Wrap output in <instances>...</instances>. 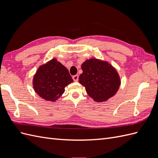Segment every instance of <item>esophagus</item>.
<instances>
[{
	"label": "esophagus",
	"mask_w": 158,
	"mask_h": 158,
	"mask_svg": "<svg viewBox=\"0 0 158 158\" xmlns=\"http://www.w3.org/2000/svg\"><path fill=\"white\" fill-rule=\"evenodd\" d=\"M73 78L74 82H77V81L78 80V75L76 74V75L73 76Z\"/></svg>",
	"instance_id": "esophagus-1"
}]
</instances>
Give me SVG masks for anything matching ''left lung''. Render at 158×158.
I'll list each match as a JSON object with an SVG mask.
<instances>
[{"label": "left lung", "mask_w": 158, "mask_h": 158, "mask_svg": "<svg viewBox=\"0 0 158 158\" xmlns=\"http://www.w3.org/2000/svg\"><path fill=\"white\" fill-rule=\"evenodd\" d=\"M82 70L79 82L94 101L106 102L116 94L121 79L116 69L108 62L90 59L82 63Z\"/></svg>", "instance_id": "obj_1"}]
</instances>
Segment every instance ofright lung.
I'll return each instance as SVG.
<instances>
[{
	"instance_id": "1",
	"label": "right lung",
	"mask_w": 158,
	"mask_h": 158,
	"mask_svg": "<svg viewBox=\"0 0 158 158\" xmlns=\"http://www.w3.org/2000/svg\"><path fill=\"white\" fill-rule=\"evenodd\" d=\"M73 82L69 70L56 59L40 66L33 76V86L38 95L47 101L55 102Z\"/></svg>"
}]
</instances>
